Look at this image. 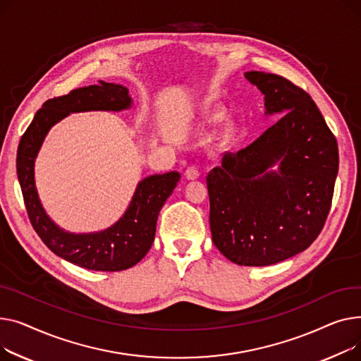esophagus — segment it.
Masks as SVG:
<instances>
[{"mask_svg":"<svg viewBox=\"0 0 361 361\" xmlns=\"http://www.w3.org/2000/svg\"><path fill=\"white\" fill-rule=\"evenodd\" d=\"M201 175L200 169L197 166H189L186 171H185V178L189 179V180H194V179H198Z\"/></svg>","mask_w":361,"mask_h":361,"instance_id":"1","label":"esophagus"}]
</instances>
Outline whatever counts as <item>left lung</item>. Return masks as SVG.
Masks as SVG:
<instances>
[{"label":"left lung","mask_w":361,"mask_h":361,"mask_svg":"<svg viewBox=\"0 0 361 361\" xmlns=\"http://www.w3.org/2000/svg\"><path fill=\"white\" fill-rule=\"evenodd\" d=\"M245 77L265 96V114L283 116L208 173L209 227L227 259L267 267L298 255L319 236L340 160L335 135L303 89L277 74ZM275 162L279 173L269 171Z\"/></svg>","instance_id":"8db88e82"}]
</instances>
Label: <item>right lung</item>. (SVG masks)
I'll use <instances>...</instances> for the list:
<instances>
[{"label":"right lung","instance_id":"right-lung-1","mask_svg":"<svg viewBox=\"0 0 361 361\" xmlns=\"http://www.w3.org/2000/svg\"><path fill=\"white\" fill-rule=\"evenodd\" d=\"M131 106L128 89L104 82L81 87L47 100L36 112L17 150V176L30 223L54 253L74 265L92 271H123L138 264L150 250L157 217L180 179L178 172L142 179L123 217L112 227L87 235L59 228L45 213L35 186V159L51 126L73 112L123 111Z\"/></svg>","mask_w":361,"mask_h":361}]
</instances>
